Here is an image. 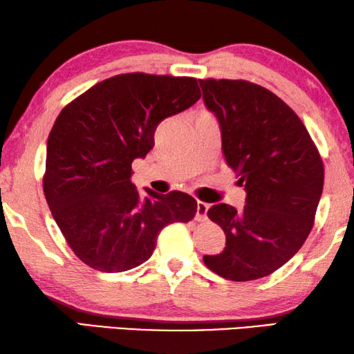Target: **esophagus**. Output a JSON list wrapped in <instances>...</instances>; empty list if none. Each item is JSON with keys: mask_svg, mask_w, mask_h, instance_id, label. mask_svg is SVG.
Masks as SVG:
<instances>
[{"mask_svg": "<svg viewBox=\"0 0 354 354\" xmlns=\"http://www.w3.org/2000/svg\"><path fill=\"white\" fill-rule=\"evenodd\" d=\"M207 212H208V204L199 201L198 202V212H196V219H198V221H205Z\"/></svg>", "mask_w": 354, "mask_h": 354, "instance_id": "obj_1", "label": "esophagus"}]
</instances>
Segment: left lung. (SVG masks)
Instances as JSON below:
<instances>
[{
    "instance_id": "1",
    "label": "left lung",
    "mask_w": 354,
    "mask_h": 354,
    "mask_svg": "<svg viewBox=\"0 0 354 354\" xmlns=\"http://www.w3.org/2000/svg\"><path fill=\"white\" fill-rule=\"evenodd\" d=\"M207 108L221 125L223 153L245 185L246 205L216 204L207 216L225 248L204 263L224 279L265 277L287 263L314 227L324 165L298 114L246 80H199Z\"/></svg>"
}]
</instances>
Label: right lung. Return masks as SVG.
<instances>
[{"mask_svg": "<svg viewBox=\"0 0 354 354\" xmlns=\"http://www.w3.org/2000/svg\"><path fill=\"white\" fill-rule=\"evenodd\" d=\"M199 98L196 78L133 72L100 81L62 108L46 142L44 193L81 262L103 273L131 270L152 256L166 225L194 218L189 194L146 189L141 198L130 177L161 120Z\"/></svg>", "mask_w": 354, "mask_h": 354, "instance_id": "right-lung-1", "label": "right lung"}]
</instances>
